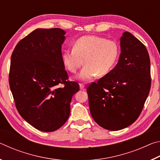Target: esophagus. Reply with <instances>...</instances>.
<instances>
[{
    "label": "esophagus",
    "instance_id": "esophagus-1",
    "mask_svg": "<svg viewBox=\"0 0 160 160\" xmlns=\"http://www.w3.org/2000/svg\"><path fill=\"white\" fill-rule=\"evenodd\" d=\"M80 89L82 90H85V85H84L83 84H80Z\"/></svg>",
    "mask_w": 160,
    "mask_h": 160
}]
</instances>
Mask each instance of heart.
I'll use <instances>...</instances> for the list:
<instances>
[{
	"instance_id": "1",
	"label": "heart",
	"mask_w": 160,
	"mask_h": 160,
	"mask_svg": "<svg viewBox=\"0 0 160 160\" xmlns=\"http://www.w3.org/2000/svg\"><path fill=\"white\" fill-rule=\"evenodd\" d=\"M118 56L119 47L114 41L95 35H85L74 42L72 50L63 51L62 61L66 69L72 73L76 72L84 63L85 66L78 78L88 82L97 75L103 76L109 73Z\"/></svg>"
}]
</instances>
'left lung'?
<instances>
[{
    "label": "left lung",
    "mask_w": 160,
    "mask_h": 160,
    "mask_svg": "<svg viewBox=\"0 0 160 160\" xmlns=\"http://www.w3.org/2000/svg\"><path fill=\"white\" fill-rule=\"evenodd\" d=\"M120 46L114 68L87 88L92 116L109 131L123 129L136 121L151 85L150 56L145 45L125 32Z\"/></svg>",
    "instance_id": "8db88e82"
}]
</instances>
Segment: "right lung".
Masks as SVG:
<instances>
[{"label":"right lung","instance_id":"right-lung-1","mask_svg":"<svg viewBox=\"0 0 160 160\" xmlns=\"http://www.w3.org/2000/svg\"><path fill=\"white\" fill-rule=\"evenodd\" d=\"M66 33L38 28L18 43L11 56L9 83L16 108L41 131H56L66 122L72 97L80 89L67 81L61 53Z\"/></svg>","mask_w":160,"mask_h":160}]
</instances>
